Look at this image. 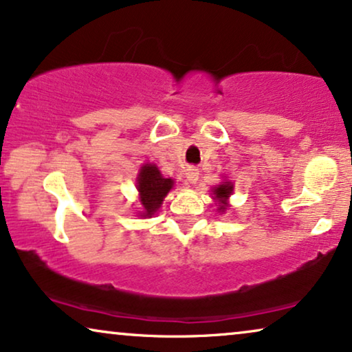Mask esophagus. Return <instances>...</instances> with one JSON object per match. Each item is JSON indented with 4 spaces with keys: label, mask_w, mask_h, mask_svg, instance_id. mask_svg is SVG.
<instances>
[{
    "label": "esophagus",
    "mask_w": 352,
    "mask_h": 352,
    "mask_svg": "<svg viewBox=\"0 0 352 352\" xmlns=\"http://www.w3.org/2000/svg\"><path fill=\"white\" fill-rule=\"evenodd\" d=\"M186 175H187V181H189L190 184H195V182L199 181V170H197V168H189Z\"/></svg>",
    "instance_id": "esophagus-1"
}]
</instances>
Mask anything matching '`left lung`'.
<instances>
[{"mask_svg":"<svg viewBox=\"0 0 352 352\" xmlns=\"http://www.w3.org/2000/svg\"><path fill=\"white\" fill-rule=\"evenodd\" d=\"M234 190V184L230 181H226V182H221L218 187H214L213 189V194H214V200L219 201L218 205V211H226L228 208V200L230 194H232Z\"/></svg>","mask_w":352,"mask_h":352,"instance_id":"8db88e82","label":"left lung"}]
</instances>
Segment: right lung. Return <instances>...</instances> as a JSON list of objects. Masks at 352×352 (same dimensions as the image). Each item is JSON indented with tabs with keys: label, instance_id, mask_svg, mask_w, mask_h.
Returning <instances> with one entry per match:
<instances>
[{
	"label": "right lung",
	"instance_id": "right-lung-1",
	"mask_svg": "<svg viewBox=\"0 0 352 352\" xmlns=\"http://www.w3.org/2000/svg\"><path fill=\"white\" fill-rule=\"evenodd\" d=\"M136 184L139 200H141L142 205V211L139 214L144 216V218H152L153 213L162 206L163 199L168 195V192L173 189L175 181L170 179V177H163L157 165L146 163L139 170Z\"/></svg>",
	"mask_w": 352,
	"mask_h": 352
}]
</instances>
